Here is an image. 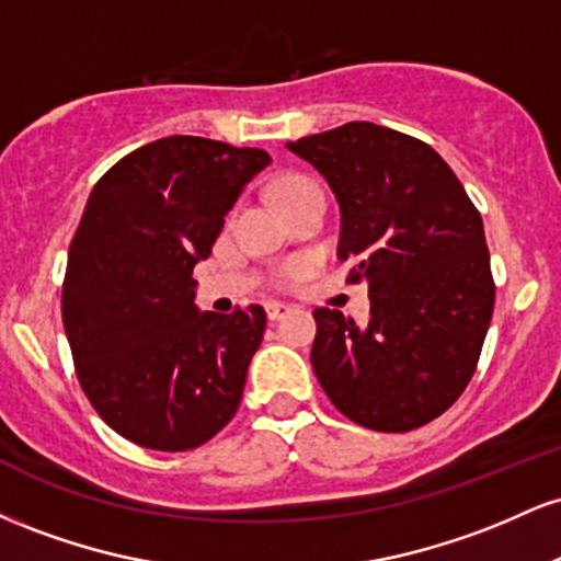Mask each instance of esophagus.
Here are the masks:
<instances>
[{
  "label": "esophagus",
  "mask_w": 561,
  "mask_h": 561,
  "mask_svg": "<svg viewBox=\"0 0 561 561\" xmlns=\"http://www.w3.org/2000/svg\"><path fill=\"white\" fill-rule=\"evenodd\" d=\"M285 313H289V306H287V302H279V300L266 302V317L272 319V321L282 319V317H285Z\"/></svg>",
  "instance_id": "34e87169"
}]
</instances>
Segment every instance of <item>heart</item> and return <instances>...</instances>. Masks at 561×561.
I'll return each mask as SVG.
<instances>
[{"instance_id":"b5f03b06","label":"heart","mask_w":561,"mask_h":561,"mask_svg":"<svg viewBox=\"0 0 561 561\" xmlns=\"http://www.w3.org/2000/svg\"><path fill=\"white\" fill-rule=\"evenodd\" d=\"M302 186H313V182H308L306 176H285V179H279V182L274 184V192H272L274 203H279L282 197L289 195V192L302 190ZM295 274H298V268H289V272H287V276H295Z\"/></svg>"}]
</instances>
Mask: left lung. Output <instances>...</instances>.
<instances>
[{
	"label": "left lung",
	"mask_w": 561,
	"mask_h": 561,
	"mask_svg": "<svg viewBox=\"0 0 561 561\" xmlns=\"http://www.w3.org/2000/svg\"><path fill=\"white\" fill-rule=\"evenodd\" d=\"M340 205L337 259L366 279V324L317 308L311 364L340 411L377 433H409L465 392L493 317L485 229L430 145L351 121L287 141Z\"/></svg>",
	"instance_id": "1"
}]
</instances>
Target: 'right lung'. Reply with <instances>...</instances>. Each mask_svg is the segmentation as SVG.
I'll use <instances>...</instances> for the list:
<instances>
[{
  "instance_id": "add662e5",
  "label": "right lung",
  "mask_w": 561,
  "mask_h": 561,
  "mask_svg": "<svg viewBox=\"0 0 561 561\" xmlns=\"http://www.w3.org/2000/svg\"><path fill=\"white\" fill-rule=\"evenodd\" d=\"M268 163L259 147L165 137L121 158L87 199L62 327L89 403L141 448H197L240 409L266 311H199L192 268Z\"/></svg>"
}]
</instances>
